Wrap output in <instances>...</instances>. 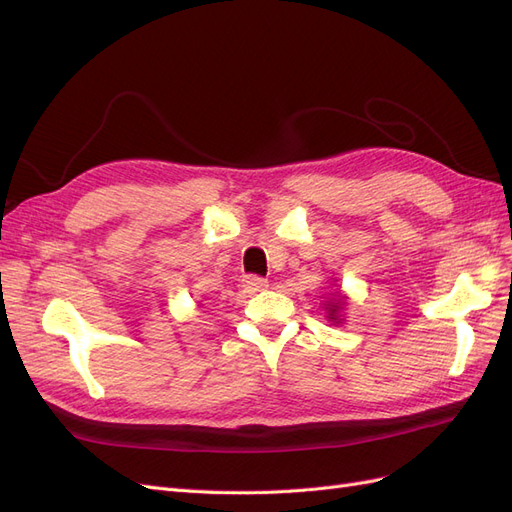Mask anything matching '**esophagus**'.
<instances>
[{
  "instance_id": "1",
  "label": "esophagus",
  "mask_w": 512,
  "mask_h": 512,
  "mask_svg": "<svg viewBox=\"0 0 512 512\" xmlns=\"http://www.w3.org/2000/svg\"><path fill=\"white\" fill-rule=\"evenodd\" d=\"M269 286V282L265 277H258V275H245L243 277V288L245 292H258V290H265Z\"/></svg>"
}]
</instances>
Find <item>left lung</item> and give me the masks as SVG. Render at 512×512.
I'll return each instance as SVG.
<instances>
[{"label":"left lung","instance_id":"obj_1","mask_svg":"<svg viewBox=\"0 0 512 512\" xmlns=\"http://www.w3.org/2000/svg\"><path fill=\"white\" fill-rule=\"evenodd\" d=\"M346 307V297H342V292L333 294L329 301H324V309H327V318L335 324L342 322V312Z\"/></svg>","mask_w":512,"mask_h":512}]
</instances>
